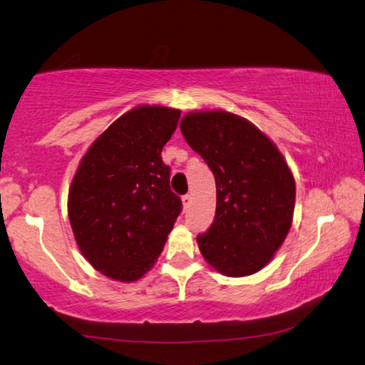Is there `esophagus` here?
I'll list each match as a JSON object with an SVG mask.
<instances>
[{
    "label": "esophagus",
    "instance_id": "1",
    "mask_svg": "<svg viewBox=\"0 0 365 365\" xmlns=\"http://www.w3.org/2000/svg\"><path fill=\"white\" fill-rule=\"evenodd\" d=\"M192 200H193V196L192 195H185V196H182V201H183V207L185 210H187V207L192 205Z\"/></svg>",
    "mask_w": 365,
    "mask_h": 365
}]
</instances>
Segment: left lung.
Returning <instances> with one entry per match:
<instances>
[{"label": "left lung", "mask_w": 365, "mask_h": 365, "mask_svg": "<svg viewBox=\"0 0 365 365\" xmlns=\"http://www.w3.org/2000/svg\"><path fill=\"white\" fill-rule=\"evenodd\" d=\"M182 135L216 178V216L196 237L201 255L230 277L271 262L291 229L296 182L276 144L252 121L225 110L190 112Z\"/></svg>", "instance_id": "1"}]
</instances>
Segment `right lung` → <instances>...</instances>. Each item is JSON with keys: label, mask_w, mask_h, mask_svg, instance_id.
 I'll return each mask as SVG.
<instances>
[{"label": "right lung", "mask_w": 365, "mask_h": 365, "mask_svg": "<svg viewBox=\"0 0 365 365\" xmlns=\"http://www.w3.org/2000/svg\"><path fill=\"white\" fill-rule=\"evenodd\" d=\"M180 110L138 106L91 144L68 193L84 258L110 279L135 282L153 268L182 211L160 153Z\"/></svg>", "instance_id": "obj_1"}]
</instances>
